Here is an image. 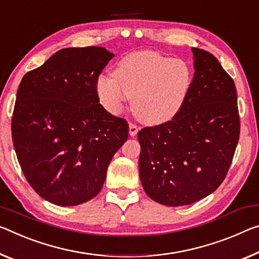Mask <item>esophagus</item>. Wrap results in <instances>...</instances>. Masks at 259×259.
<instances>
[{"mask_svg":"<svg viewBox=\"0 0 259 259\" xmlns=\"http://www.w3.org/2000/svg\"><path fill=\"white\" fill-rule=\"evenodd\" d=\"M138 133V126L135 123H129V134L130 136L135 137Z\"/></svg>","mask_w":259,"mask_h":259,"instance_id":"1","label":"esophagus"}]
</instances>
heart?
Instances as JSON below:
<instances>
[{
  "label": "heart",
  "instance_id": "obj_1",
  "mask_svg": "<svg viewBox=\"0 0 259 259\" xmlns=\"http://www.w3.org/2000/svg\"><path fill=\"white\" fill-rule=\"evenodd\" d=\"M114 77L100 76L97 92L110 113L121 112L126 98L134 112L147 124H160L174 118L182 109L192 83V70L182 59L143 51L118 61Z\"/></svg>",
  "mask_w": 259,
  "mask_h": 259
}]
</instances>
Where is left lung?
Instances as JSON below:
<instances>
[{
    "label": "left lung",
    "instance_id": "8db88e82",
    "mask_svg": "<svg viewBox=\"0 0 259 259\" xmlns=\"http://www.w3.org/2000/svg\"><path fill=\"white\" fill-rule=\"evenodd\" d=\"M190 92L174 118L138 133L139 178L146 195L167 206L195 203L227 175L240 137L233 78L217 57L192 48Z\"/></svg>",
    "mask_w": 259,
    "mask_h": 259
}]
</instances>
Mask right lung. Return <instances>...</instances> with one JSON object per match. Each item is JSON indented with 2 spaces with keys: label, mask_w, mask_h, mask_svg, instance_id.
<instances>
[{
  "label": "right lung",
  "mask_w": 259,
  "mask_h": 259,
  "mask_svg": "<svg viewBox=\"0 0 259 259\" xmlns=\"http://www.w3.org/2000/svg\"><path fill=\"white\" fill-rule=\"evenodd\" d=\"M113 57L104 47L64 48L20 81L12 143L27 182L53 204L73 206L99 194L128 139L126 120L102 107L97 92Z\"/></svg>",
  "instance_id": "obj_1"
}]
</instances>
